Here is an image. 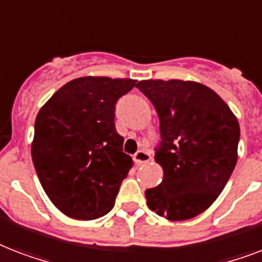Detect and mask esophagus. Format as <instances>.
<instances>
[{"label": "esophagus", "instance_id": "34e87169", "mask_svg": "<svg viewBox=\"0 0 262 262\" xmlns=\"http://www.w3.org/2000/svg\"><path fill=\"white\" fill-rule=\"evenodd\" d=\"M133 160H135V163L137 164V166H140V164L143 163H147V162L151 160V154L148 151H139L135 156H133Z\"/></svg>", "mask_w": 262, "mask_h": 262}]
</instances>
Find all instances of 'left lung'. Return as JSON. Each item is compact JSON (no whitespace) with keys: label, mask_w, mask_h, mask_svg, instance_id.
<instances>
[{"label":"left lung","mask_w":262,"mask_h":262,"mask_svg":"<svg viewBox=\"0 0 262 262\" xmlns=\"http://www.w3.org/2000/svg\"><path fill=\"white\" fill-rule=\"evenodd\" d=\"M156 108L160 141L155 162L163 181L147 189L148 208L178 222L200 215L219 197L238 160L239 123L204 84L143 80L136 84Z\"/></svg>","instance_id":"obj_1"}]
</instances>
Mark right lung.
<instances>
[{
	"mask_svg": "<svg viewBox=\"0 0 262 262\" xmlns=\"http://www.w3.org/2000/svg\"><path fill=\"white\" fill-rule=\"evenodd\" d=\"M136 80L85 76L59 88L35 119L31 155L51 203L72 219L94 220L113 209L133 166L115 130V103Z\"/></svg>",
	"mask_w": 262,
	"mask_h": 262,
	"instance_id": "add662e5",
	"label": "right lung"
}]
</instances>
